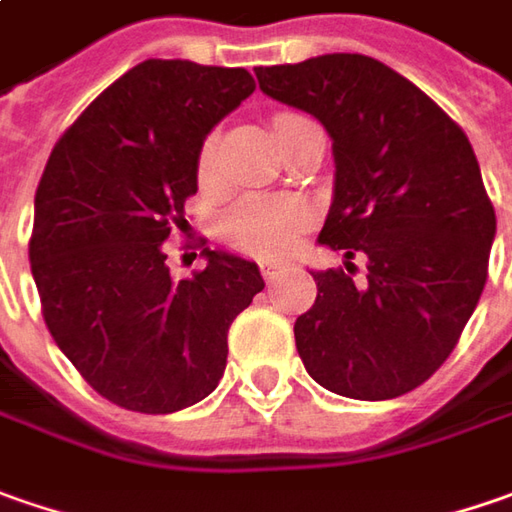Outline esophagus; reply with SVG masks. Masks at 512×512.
Masks as SVG:
<instances>
[{"label": "esophagus", "instance_id": "1", "mask_svg": "<svg viewBox=\"0 0 512 512\" xmlns=\"http://www.w3.org/2000/svg\"><path fill=\"white\" fill-rule=\"evenodd\" d=\"M280 269H283V266H280V263H272V260H263V263H260V272H263V278L266 280L278 278Z\"/></svg>", "mask_w": 512, "mask_h": 512}]
</instances>
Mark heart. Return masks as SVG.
Here are the masks:
<instances>
[{
    "instance_id": "1",
    "label": "heart",
    "mask_w": 512,
    "mask_h": 512,
    "mask_svg": "<svg viewBox=\"0 0 512 512\" xmlns=\"http://www.w3.org/2000/svg\"><path fill=\"white\" fill-rule=\"evenodd\" d=\"M286 120L278 117L275 123ZM200 174L209 177L214 168V137L200 148ZM309 223V209L295 197H246L226 217V237L237 249L260 257L286 255Z\"/></svg>"
}]
</instances>
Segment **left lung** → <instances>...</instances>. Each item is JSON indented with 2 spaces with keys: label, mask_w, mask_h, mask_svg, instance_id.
<instances>
[{
  "label": "left lung",
  "mask_w": 512,
  "mask_h": 512,
  "mask_svg": "<svg viewBox=\"0 0 512 512\" xmlns=\"http://www.w3.org/2000/svg\"><path fill=\"white\" fill-rule=\"evenodd\" d=\"M260 91L332 137L335 191L318 243L344 269L312 272L295 321L306 372L358 401L421 387L456 349L487 283L496 212L473 145L421 88L364 54L255 68ZM368 257L355 281L351 257Z\"/></svg>",
  "instance_id": "1"
}]
</instances>
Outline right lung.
Returning a JSON list of instances; mask_svg holds the SVG:
<instances>
[{
	"instance_id": "1",
	"label": "right lung",
	"mask_w": 512,
	"mask_h": 512,
	"mask_svg": "<svg viewBox=\"0 0 512 512\" xmlns=\"http://www.w3.org/2000/svg\"><path fill=\"white\" fill-rule=\"evenodd\" d=\"M255 91L246 68L145 59L54 145L34 200L31 272L42 318L79 375L148 415L212 395L229 326L266 286L257 263L203 249L171 280L166 243L189 232L203 140Z\"/></svg>"
}]
</instances>
